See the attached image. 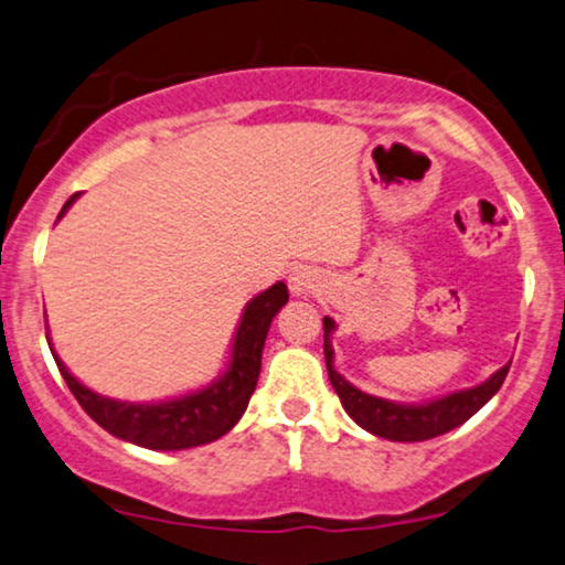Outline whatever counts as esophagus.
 Masks as SVG:
<instances>
[{
    "label": "esophagus",
    "instance_id": "1",
    "mask_svg": "<svg viewBox=\"0 0 565 565\" xmlns=\"http://www.w3.org/2000/svg\"><path fill=\"white\" fill-rule=\"evenodd\" d=\"M288 282H290L292 296H311V292L319 288V277L313 275L309 267L292 269V275H290Z\"/></svg>",
    "mask_w": 565,
    "mask_h": 565
}]
</instances>
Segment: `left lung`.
<instances>
[{
	"instance_id": "1",
	"label": "left lung",
	"mask_w": 565,
	"mask_h": 565,
	"mask_svg": "<svg viewBox=\"0 0 565 565\" xmlns=\"http://www.w3.org/2000/svg\"><path fill=\"white\" fill-rule=\"evenodd\" d=\"M332 329L334 321L324 317V361L337 397H340L342 407L348 409V415L353 417L358 426L365 428L373 436L390 438V441H428V438L449 434L451 428L470 420V417L501 390L503 379H507V373L511 369L509 361L488 381H482L480 386H472V390L465 392H454L449 397L426 402V405H399V402L381 399L373 397V394L355 390L350 381H345L334 371V350L332 342H329Z\"/></svg>"
}]
</instances>
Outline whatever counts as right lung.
Instances as JSON below:
<instances>
[{
  "mask_svg": "<svg viewBox=\"0 0 565 565\" xmlns=\"http://www.w3.org/2000/svg\"><path fill=\"white\" fill-rule=\"evenodd\" d=\"M75 200L77 194H72L64 202L58 217L67 212ZM285 303H288V285L285 282H275L273 288L248 300L244 317H241L236 340H233L228 371L215 384L204 386L200 392L168 402H156V405L119 402L104 397V394H95L93 390L79 384L56 355L54 361L62 379L67 381L70 392L79 402V407L111 436L156 451L192 449V446L210 444L223 434H228L241 420V415L246 413L248 399H252L256 390V381H259L262 350H265L269 324H273L275 313Z\"/></svg>",
  "mask_w": 565,
  "mask_h": 565,
  "instance_id": "right-lung-1",
  "label": "right lung"
}]
</instances>
